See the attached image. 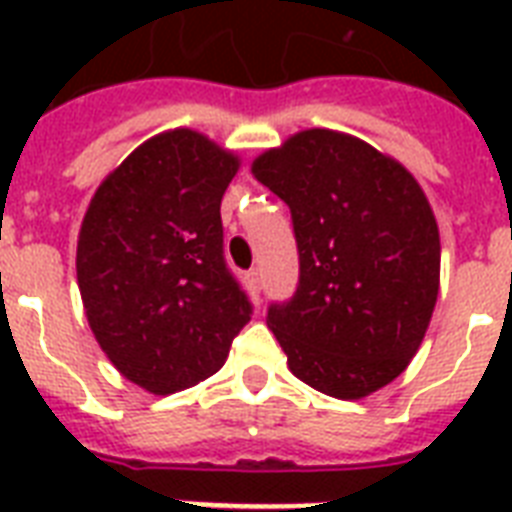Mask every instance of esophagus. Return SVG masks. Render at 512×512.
<instances>
[{
    "instance_id": "obj_1",
    "label": "esophagus",
    "mask_w": 512,
    "mask_h": 512,
    "mask_svg": "<svg viewBox=\"0 0 512 512\" xmlns=\"http://www.w3.org/2000/svg\"><path fill=\"white\" fill-rule=\"evenodd\" d=\"M249 279V287L255 289V292H260V287H263V273H260V268H252V271L247 273Z\"/></svg>"
}]
</instances>
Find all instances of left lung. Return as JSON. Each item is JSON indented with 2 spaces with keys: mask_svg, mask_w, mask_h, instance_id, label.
Here are the masks:
<instances>
[{
  "mask_svg": "<svg viewBox=\"0 0 512 512\" xmlns=\"http://www.w3.org/2000/svg\"><path fill=\"white\" fill-rule=\"evenodd\" d=\"M292 212L300 281L268 327L297 380L364 398L404 372L436 308L441 239L420 183L335 130H303L252 162Z\"/></svg>",
  "mask_w": 512,
  "mask_h": 512,
  "instance_id": "obj_1",
  "label": "left lung"
}]
</instances>
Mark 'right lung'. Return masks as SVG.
<instances>
[{
	"label": "right lung",
	"instance_id": "right-lung-1",
	"mask_svg": "<svg viewBox=\"0 0 512 512\" xmlns=\"http://www.w3.org/2000/svg\"><path fill=\"white\" fill-rule=\"evenodd\" d=\"M239 156L170 130L100 183L76 244V279L108 361L154 396L215 374L252 303L223 255L220 201Z\"/></svg>",
	"mask_w": 512,
	"mask_h": 512
}]
</instances>
